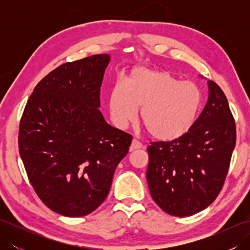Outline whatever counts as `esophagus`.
<instances>
[{
    "label": "esophagus",
    "instance_id": "34e87169",
    "mask_svg": "<svg viewBox=\"0 0 250 250\" xmlns=\"http://www.w3.org/2000/svg\"><path fill=\"white\" fill-rule=\"evenodd\" d=\"M140 148H142V144L141 143L137 141V140H133L131 143V146H130V150H135V149H140Z\"/></svg>",
    "mask_w": 250,
    "mask_h": 250
}]
</instances>
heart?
<instances>
[{"mask_svg": "<svg viewBox=\"0 0 250 250\" xmlns=\"http://www.w3.org/2000/svg\"><path fill=\"white\" fill-rule=\"evenodd\" d=\"M113 124L125 129L141 107V119L153 139L171 142L192 128L202 105V93L191 82H182L167 71L135 67L126 83L118 82L108 99Z\"/></svg>", "mask_w": 250, "mask_h": 250, "instance_id": "1", "label": "heart"}]
</instances>
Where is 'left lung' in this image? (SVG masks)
<instances>
[{"label":"left lung","mask_w":250,"mask_h":250,"mask_svg":"<svg viewBox=\"0 0 250 250\" xmlns=\"http://www.w3.org/2000/svg\"><path fill=\"white\" fill-rule=\"evenodd\" d=\"M207 84V103L188 133L147 147L150 194L172 216H192L213 203L235 147V122L226 95L216 83Z\"/></svg>","instance_id":"obj_1"}]
</instances>
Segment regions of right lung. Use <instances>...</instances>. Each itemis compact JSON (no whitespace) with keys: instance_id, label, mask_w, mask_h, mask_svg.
<instances>
[{"instance_id":"1","label":"right lung","mask_w":250,"mask_h":250,"mask_svg":"<svg viewBox=\"0 0 250 250\" xmlns=\"http://www.w3.org/2000/svg\"><path fill=\"white\" fill-rule=\"evenodd\" d=\"M109 55L67 62L37 83L19 125V153L32 187L51 210L92 213L107 196L132 135L109 125L99 107Z\"/></svg>"}]
</instances>
